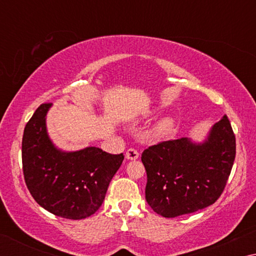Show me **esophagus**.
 Instances as JSON below:
<instances>
[{"mask_svg":"<svg viewBox=\"0 0 256 256\" xmlns=\"http://www.w3.org/2000/svg\"><path fill=\"white\" fill-rule=\"evenodd\" d=\"M125 158L128 160H136L138 158V152L136 149H128L126 152H125Z\"/></svg>","mask_w":256,"mask_h":256,"instance_id":"1","label":"esophagus"}]
</instances>
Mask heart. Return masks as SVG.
Segmentation results:
<instances>
[{"label":"heart","instance_id":"b5f03b06","mask_svg":"<svg viewBox=\"0 0 256 256\" xmlns=\"http://www.w3.org/2000/svg\"><path fill=\"white\" fill-rule=\"evenodd\" d=\"M172 126H174V120L172 118H164L162 120H159L157 125H156L154 131L158 134H164L170 132Z\"/></svg>","mask_w":256,"mask_h":256}]
</instances>
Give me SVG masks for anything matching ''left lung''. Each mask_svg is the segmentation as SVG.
<instances>
[{"label": "left lung", "mask_w": 256, "mask_h": 256, "mask_svg": "<svg viewBox=\"0 0 256 256\" xmlns=\"http://www.w3.org/2000/svg\"><path fill=\"white\" fill-rule=\"evenodd\" d=\"M236 138L226 115L201 144L188 138L168 140L142 152L146 200L164 218L204 209L218 200L230 175Z\"/></svg>", "instance_id": "1"}]
</instances>
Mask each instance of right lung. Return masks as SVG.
Masks as SVG:
<instances>
[{"instance_id": "add662e5", "label": "right lung", "mask_w": 256, "mask_h": 256, "mask_svg": "<svg viewBox=\"0 0 256 256\" xmlns=\"http://www.w3.org/2000/svg\"><path fill=\"white\" fill-rule=\"evenodd\" d=\"M52 104H42L24 131L22 170L26 185L38 204L58 216L80 220L94 214L124 156L96 146L79 151L56 148L46 128Z\"/></svg>"}]
</instances>
